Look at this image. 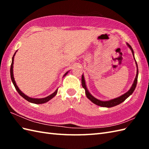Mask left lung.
Masks as SVG:
<instances>
[{
  "mask_svg": "<svg viewBox=\"0 0 149 149\" xmlns=\"http://www.w3.org/2000/svg\"><path fill=\"white\" fill-rule=\"evenodd\" d=\"M127 45L129 47V48H130V49L131 50L132 55H133V56H134V52H133V50H132V49L131 46L128 43H127ZM134 59H135L134 56ZM135 61H136V60H135ZM136 67H137L136 75V77H135V79L134 81V83H133V84H132L131 88H130V90H129L127 91V92H126L125 93L122 95H121V96H120V97H117V98H115V99H113L109 100H107V101L100 100L99 99H96V98H95L93 96L91 95L89 91H88L87 88H86V83H85L84 75H82V79H81L82 86H83V87L84 88V89L85 90V93H86V95L88 99H90L91 101V102L94 103L95 104H96V105H98V106H101V107H111L118 105V104L123 102V101H124L126 99H127V98H128L132 93H133V91H134L135 88H136V86L137 81H138V65H137L136 61Z\"/></svg>",
  "mask_w": 149,
  "mask_h": 149,
  "instance_id": "left-lung-1",
  "label": "left lung"
}]
</instances>
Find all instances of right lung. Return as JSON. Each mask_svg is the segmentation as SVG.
I'll return each instance as SVG.
<instances>
[{
  "label": "right lung",
  "instance_id": "add662e5",
  "mask_svg": "<svg viewBox=\"0 0 149 149\" xmlns=\"http://www.w3.org/2000/svg\"><path fill=\"white\" fill-rule=\"evenodd\" d=\"M17 52V51L15 52V53L14 54L12 58V63H11V68H10V74H11V81L13 82V85L15 87V89L17 90V91H18V93L20 95L24 98V99H25L26 100H27V101H29V102H31V103H34V104H43V103H45L47 102H48L49 100H50V99H52V98L56 96V95L57 94V92H58V89H57L53 93H52L51 95H50L47 96L45 98H42V99H35V98H31V97H29L27 96L26 95H25L23 92H22L21 90L19 89L18 86L17 85V84H16L15 83V79H14V76H13V61H14V57L15 56V54L16 52ZM68 73V72H67L66 73H65V75H63V77H65V75L67 74Z\"/></svg>",
  "mask_w": 149,
  "mask_h": 149
}]
</instances>
